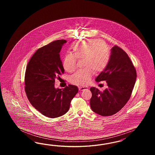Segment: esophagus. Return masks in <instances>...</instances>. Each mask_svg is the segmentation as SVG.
I'll return each instance as SVG.
<instances>
[{"instance_id": "obj_1", "label": "esophagus", "mask_w": 155, "mask_h": 155, "mask_svg": "<svg viewBox=\"0 0 155 155\" xmlns=\"http://www.w3.org/2000/svg\"><path fill=\"white\" fill-rule=\"evenodd\" d=\"M88 89L87 87H79V90L82 91H84V90H87Z\"/></svg>"}]
</instances>
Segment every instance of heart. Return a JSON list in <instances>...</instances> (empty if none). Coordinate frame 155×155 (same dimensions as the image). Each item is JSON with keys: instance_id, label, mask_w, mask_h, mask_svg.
Listing matches in <instances>:
<instances>
[{"instance_id": "heart-1", "label": "heart", "mask_w": 155, "mask_h": 155, "mask_svg": "<svg viewBox=\"0 0 155 155\" xmlns=\"http://www.w3.org/2000/svg\"><path fill=\"white\" fill-rule=\"evenodd\" d=\"M73 54L64 57L63 67L66 71L72 73L77 68V59L82 61L84 69L71 76V82L77 86L89 83L93 73H98L105 69L110 58V52L104 42L99 40H87L77 42L72 47Z\"/></svg>"}]
</instances>
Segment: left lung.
Listing matches in <instances>:
<instances>
[{
  "label": "left lung",
  "instance_id": "obj_1",
  "mask_svg": "<svg viewBox=\"0 0 155 155\" xmlns=\"http://www.w3.org/2000/svg\"><path fill=\"white\" fill-rule=\"evenodd\" d=\"M136 79V69L128 54L120 47H113L108 65L95 78L106 81L108 87L103 92L90 88L91 110L104 117L117 113L130 98Z\"/></svg>",
  "mask_w": 155,
  "mask_h": 155
}]
</instances>
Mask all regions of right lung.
<instances>
[{
	"mask_svg": "<svg viewBox=\"0 0 155 155\" xmlns=\"http://www.w3.org/2000/svg\"><path fill=\"white\" fill-rule=\"evenodd\" d=\"M65 40H58L39 48L26 68L25 91L35 108L47 117L55 118L67 113L71 99L78 93L77 86L69 84L56 89L55 80L64 73L60 52Z\"/></svg>",
	"mask_w": 155,
	"mask_h": 155,
	"instance_id": "add662e5",
	"label": "right lung"
}]
</instances>
